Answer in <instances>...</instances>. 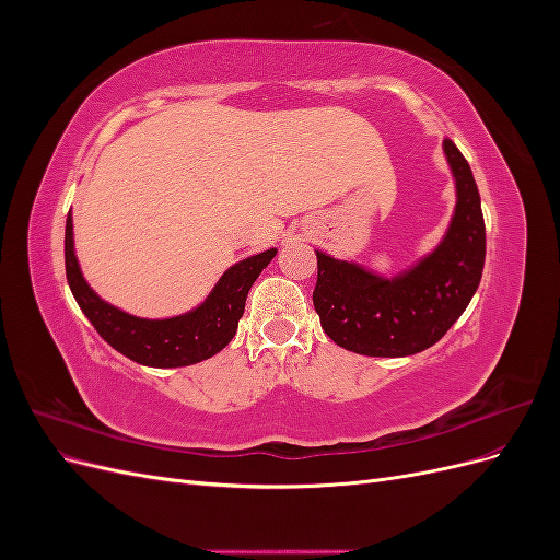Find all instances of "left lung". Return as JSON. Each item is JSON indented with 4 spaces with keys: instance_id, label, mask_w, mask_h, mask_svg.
<instances>
[{
    "instance_id": "8db88e82",
    "label": "left lung",
    "mask_w": 560,
    "mask_h": 560,
    "mask_svg": "<svg viewBox=\"0 0 560 560\" xmlns=\"http://www.w3.org/2000/svg\"><path fill=\"white\" fill-rule=\"evenodd\" d=\"M444 154L455 177V212L442 243L413 268L381 278L315 252L313 306L336 346L366 358H406L434 346L469 306L483 273L486 224L469 163L451 140Z\"/></svg>"
}]
</instances>
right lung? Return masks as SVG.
Masks as SVG:
<instances>
[{
  "mask_svg": "<svg viewBox=\"0 0 560 560\" xmlns=\"http://www.w3.org/2000/svg\"><path fill=\"white\" fill-rule=\"evenodd\" d=\"M72 229V214H67L65 270L79 308L114 350L156 369L189 366L226 348L238 331L249 287L278 252L266 249L231 266L198 308L167 319H144L109 306L91 290L77 261Z\"/></svg>",
  "mask_w": 560,
  "mask_h": 560,
  "instance_id": "obj_1",
  "label": "right lung"
}]
</instances>
